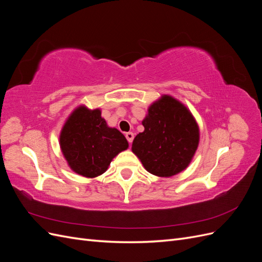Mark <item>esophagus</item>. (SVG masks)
<instances>
[{"mask_svg": "<svg viewBox=\"0 0 262 262\" xmlns=\"http://www.w3.org/2000/svg\"><path fill=\"white\" fill-rule=\"evenodd\" d=\"M125 138H126V140H128L129 143H132V141L134 139V133L133 132H126L125 133Z\"/></svg>", "mask_w": 262, "mask_h": 262, "instance_id": "esophagus-1", "label": "esophagus"}]
</instances>
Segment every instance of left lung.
<instances>
[{
  "mask_svg": "<svg viewBox=\"0 0 262 262\" xmlns=\"http://www.w3.org/2000/svg\"><path fill=\"white\" fill-rule=\"evenodd\" d=\"M144 131L134 138L132 152L144 168L158 177L185 170L199 145V126L190 110L169 95L154 101L142 121Z\"/></svg>",
  "mask_w": 262,
  "mask_h": 262,
  "instance_id": "8db88e82",
  "label": "left lung"
}]
</instances>
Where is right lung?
<instances>
[{
  "label": "right lung",
  "instance_id": "obj_1",
  "mask_svg": "<svg viewBox=\"0 0 262 262\" xmlns=\"http://www.w3.org/2000/svg\"><path fill=\"white\" fill-rule=\"evenodd\" d=\"M128 146L123 134L108 126L100 109L85 106L74 109L60 133V147L70 168L86 178L104 173Z\"/></svg>",
  "mask_w": 262,
  "mask_h": 262
}]
</instances>
